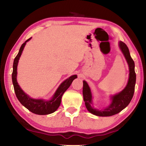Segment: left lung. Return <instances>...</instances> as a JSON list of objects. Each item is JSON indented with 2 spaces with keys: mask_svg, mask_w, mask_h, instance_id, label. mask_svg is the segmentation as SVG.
<instances>
[{
  "mask_svg": "<svg viewBox=\"0 0 146 146\" xmlns=\"http://www.w3.org/2000/svg\"><path fill=\"white\" fill-rule=\"evenodd\" d=\"M119 47L123 54L129 68V78L123 90L120 92L111 96V103L108 106L102 110L94 108L92 102V94L86 81H83V96L85 106L90 113L98 116H110L118 114L125 109L132 100L136 82V74L135 73V63L130 56L129 49L127 45L121 41L119 42Z\"/></svg>",
  "mask_w": 146,
  "mask_h": 146,
  "instance_id": "left-lung-1",
  "label": "left lung"
}]
</instances>
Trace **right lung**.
Instances as JSON below:
<instances>
[{"label": "right lung", "instance_id": "obj_1", "mask_svg": "<svg viewBox=\"0 0 146 146\" xmlns=\"http://www.w3.org/2000/svg\"><path fill=\"white\" fill-rule=\"evenodd\" d=\"M31 38H30L22 44L19 48V52L14 60L13 71L12 73V80L17 98L21 104L27 108L31 112L39 115H45L51 114L58 109L61 104V98L64 92L66 90L71 84L72 82L77 78L76 75L71 76L69 78L62 82L59 87L57 88L53 96L49 100H45L43 99H33L27 95L21 89L17 82V68L20 57L23 52L27 42Z\"/></svg>", "mask_w": 146, "mask_h": 146}]
</instances>
